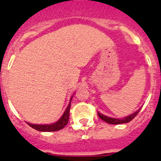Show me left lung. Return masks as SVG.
<instances>
[{
	"label": "left lung",
	"mask_w": 161,
	"mask_h": 161,
	"mask_svg": "<svg viewBox=\"0 0 161 161\" xmlns=\"http://www.w3.org/2000/svg\"><path fill=\"white\" fill-rule=\"evenodd\" d=\"M140 111V109H138L137 111L135 112L134 114H132L129 115V116H126V117L123 118V119H113V118H109L107 117V116H105V115L102 114H100L99 112H97L98 114V116H99V118H100L102 120L105 121L106 123H109V124H122V123H129V122H130V121L132 120V119H134V118L136 117V115L139 114V112Z\"/></svg>",
	"instance_id": "1"
}]
</instances>
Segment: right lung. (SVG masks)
<instances>
[{
    "mask_svg": "<svg viewBox=\"0 0 161 161\" xmlns=\"http://www.w3.org/2000/svg\"><path fill=\"white\" fill-rule=\"evenodd\" d=\"M72 100V99H71ZM70 107H71V102H69L68 107H67L66 110L64 113L63 116L59 119V121H57L56 123H53L51 125H35V124H31L28 123L30 126H31L32 128L35 129V130H38V131H56V130H59L61 129H63L68 123V119H69V112H70Z\"/></svg>",
    "mask_w": 161,
    "mask_h": 161,
    "instance_id": "obj_1",
    "label": "right lung"
}]
</instances>
